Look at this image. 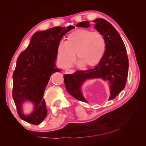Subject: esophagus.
Instances as JSON below:
<instances>
[{"mask_svg": "<svg viewBox=\"0 0 146 146\" xmlns=\"http://www.w3.org/2000/svg\"><path fill=\"white\" fill-rule=\"evenodd\" d=\"M74 73V70H66L65 71V73L66 74H72Z\"/></svg>", "mask_w": 146, "mask_h": 146, "instance_id": "esophagus-1", "label": "esophagus"}]
</instances>
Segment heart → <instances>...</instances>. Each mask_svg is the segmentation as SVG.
<instances>
[{
    "label": "heart",
    "instance_id": "obj_1",
    "mask_svg": "<svg viewBox=\"0 0 146 146\" xmlns=\"http://www.w3.org/2000/svg\"><path fill=\"white\" fill-rule=\"evenodd\" d=\"M107 43L103 35L88 29H77L69 34L66 42L58 46V56L65 67L71 65L76 53L77 60L86 68L99 64L104 56Z\"/></svg>",
    "mask_w": 146,
    "mask_h": 146
}]
</instances>
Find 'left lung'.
Wrapping results in <instances>:
<instances>
[{
    "instance_id": "obj_1",
    "label": "left lung",
    "mask_w": 146,
    "mask_h": 146,
    "mask_svg": "<svg viewBox=\"0 0 146 146\" xmlns=\"http://www.w3.org/2000/svg\"><path fill=\"white\" fill-rule=\"evenodd\" d=\"M95 28L106 38L107 48L100 62L95 68L86 71H76L64 76V81L68 93L78 100L88 102L81 93V86L86 80L101 78L107 81L110 88V99L115 98L125 86L128 75L129 61L126 48L116 29L106 20L97 19L93 21ZM77 27L88 28L90 23L84 21Z\"/></svg>"
}]
</instances>
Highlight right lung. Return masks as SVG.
<instances>
[{
    "instance_id": "right-lung-1",
    "label": "right lung",
    "mask_w": 146,
    "mask_h": 146,
    "mask_svg": "<svg viewBox=\"0 0 146 146\" xmlns=\"http://www.w3.org/2000/svg\"><path fill=\"white\" fill-rule=\"evenodd\" d=\"M75 27H55L46 31H37L30 43L19 56L13 74V96L17 113L21 119L33 125H38L47 115L44 91L51 75L60 72L55 61L58 46L64 35ZM26 100L34 104V111L25 115L21 110Z\"/></svg>"
}]
</instances>
